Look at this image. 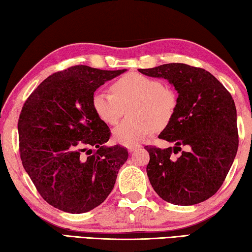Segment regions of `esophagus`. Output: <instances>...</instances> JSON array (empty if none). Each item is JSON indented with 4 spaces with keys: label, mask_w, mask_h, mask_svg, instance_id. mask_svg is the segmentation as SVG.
Here are the masks:
<instances>
[{
    "label": "esophagus",
    "mask_w": 252,
    "mask_h": 252,
    "mask_svg": "<svg viewBox=\"0 0 252 252\" xmlns=\"http://www.w3.org/2000/svg\"><path fill=\"white\" fill-rule=\"evenodd\" d=\"M141 147L140 144H136V143H130V144H126V148L129 149V151L132 152V151H135L138 150V149Z\"/></svg>",
    "instance_id": "34e87169"
}]
</instances>
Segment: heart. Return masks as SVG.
Segmentation results:
<instances>
[{
	"mask_svg": "<svg viewBox=\"0 0 252 252\" xmlns=\"http://www.w3.org/2000/svg\"><path fill=\"white\" fill-rule=\"evenodd\" d=\"M110 89L111 93H93L91 105L96 117L108 126L117 125L129 108L130 117L113 132L118 141L125 144L142 141L156 130L163 129L176 114V93L158 79L131 72L117 79Z\"/></svg>",
	"mask_w": 252,
	"mask_h": 252,
	"instance_id": "heart-1",
	"label": "heart"
}]
</instances>
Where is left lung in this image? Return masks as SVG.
I'll use <instances>...</instances> for the list:
<instances>
[{"mask_svg": "<svg viewBox=\"0 0 252 252\" xmlns=\"http://www.w3.org/2000/svg\"><path fill=\"white\" fill-rule=\"evenodd\" d=\"M139 72L164 78L178 91V108L159 138L176 147H144L150 156L149 180L164 201L192 206L222 186L237 155V110L230 92L210 72L185 63H168ZM187 148L177 159L173 158Z\"/></svg>", "mask_w": 252, "mask_h": 252, "instance_id": "left-lung-1", "label": "left lung"}]
</instances>
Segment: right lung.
<instances>
[{
    "instance_id": "1",
    "label": "right lung",
    "mask_w": 252,
    "mask_h": 252,
    "mask_svg": "<svg viewBox=\"0 0 252 252\" xmlns=\"http://www.w3.org/2000/svg\"><path fill=\"white\" fill-rule=\"evenodd\" d=\"M125 70L74 65L46 78L25 101L18 130L20 156L37 192L59 210L83 213L104 201L127 159L109 141V126L92 109L93 93Z\"/></svg>"
}]
</instances>
